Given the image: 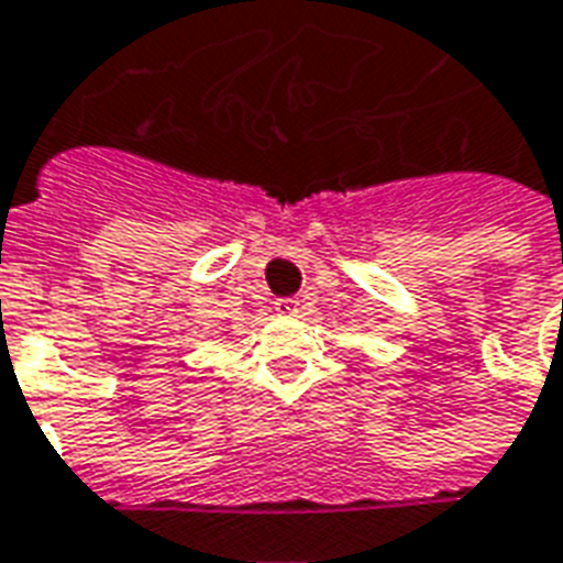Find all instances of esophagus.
I'll use <instances>...</instances> for the list:
<instances>
[{
	"mask_svg": "<svg viewBox=\"0 0 563 563\" xmlns=\"http://www.w3.org/2000/svg\"><path fill=\"white\" fill-rule=\"evenodd\" d=\"M275 312L282 314V318H300L302 314V302L297 297H285V300L275 302Z\"/></svg>",
	"mask_w": 563,
	"mask_h": 563,
	"instance_id": "34e87169",
	"label": "esophagus"
}]
</instances>
